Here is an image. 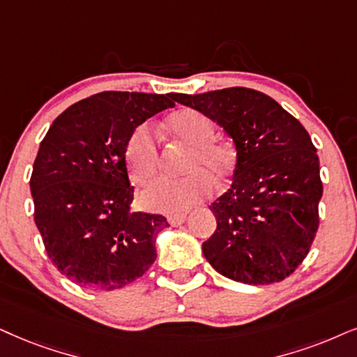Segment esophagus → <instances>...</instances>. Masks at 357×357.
<instances>
[{
  "instance_id": "1",
  "label": "esophagus",
  "mask_w": 357,
  "mask_h": 357,
  "mask_svg": "<svg viewBox=\"0 0 357 357\" xmlns=\"http://www.w3.org/2000/svg\"><path fill=\"white\" fill-rule=\"evenodd\" d=\"M188 219V215L186 214H174V215H169L168 218V222L171 224V225H181V224H184V220Z\"/></svg>"
}]
</instances>
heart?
Segmentation results:
<instances>
[{"label":"heart","instance_id":"obj_1","mask_svg":"<svg viewBox=\"0 0 357 357\" xmlns=\"http://www.w3.org/2000/svg\"><path fill=\"white\" fill-rule=\"evenodd\" d=\"M169 132L186 145L184 178H158L142 192L143 206L160 212H181L206 201L214 192L212 176L224 181L232 173L234 158L227 146L214 142V125L196 110H181L168 121ZM126 168L135 183L145 184L160 163V146L151 125H139L125 146Z\"/></svg>","mask_w":357,"mask_h":357}]
</instances>
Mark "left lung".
<instances>
[{
  "label": "left lung",
  "mask_w": 357,
  "mask_h": 357,
  "mask_svg": "<svg viewBox=\"0 0 357 357\" xmlns=\"http://www.w3.org/2000/svg\"><path fill=\"white\" fill-rule=\"evenodd\" d=\"M173 98L218 121L237 151L231 189L209 206L218 229L202 243V254L234 282H282L308 255L319 225L323 183L308 132L254 89Z\"/></svg>",
  "instance_id": "left-lung-1"
}]
</instances>
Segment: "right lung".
Returning a JSON list of instances; mask_svg holds the SVG:
<instances>
[{
	"label": "right lung",
	"mask_w": 357,
	"mask_h": 357,
	"mask_svg": "<svg viewBox=\"0 0 357 357\" xmlns=\"http://www.w3.org/2000/svg\"><path fill=\"white\" fill-rule=\"evenodd\" d=\"M173 100V93H96L62 112L40 142L29 181L34 222L54 267L79 287L116 290L155 261L168 220L130 211L125 146Z\"/></svg>",
	"instance_id": "right-lung-1"
}]
</instances>
